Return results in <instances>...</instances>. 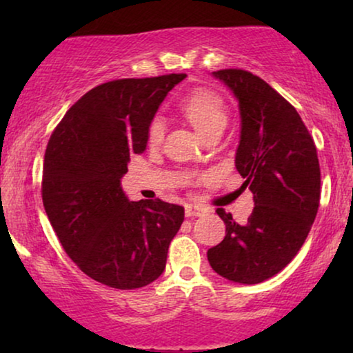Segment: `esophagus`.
<instances>
[{"label":"esophagus","instance_id":"34e87169","mask_svg":"<svg viewBox=\"0 0 353 353\" xmlns=\"http://www.w3.org/2000/svg\"><path fill=\"white\" fill-rule=\"evenodd\" d=\"M185 214H186V216H202L205 214V209H204V207H201V205L190 204V205H186Z\"/></svg>","mask_w":353,"mask_h":353}]
</instances>
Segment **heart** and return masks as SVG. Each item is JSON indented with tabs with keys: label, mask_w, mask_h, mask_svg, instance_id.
Segmentation results:
<instances>
[{
	"label": "heart",
	"mask_w": 353,
	"mask_h": 353,
	"mask_svg": "<svg viewBox=\"0 0 353 353\" xmlns=\"http://www.w3.org/2000/svg\"><path fill=\"white\" fill-rule=\"evenodd\" d=\"M180 109L201 137L214 130H223L228 122V110L223 98L209 90H194L181 101ZM162 138L163 122L161 119H154L149 127V141L157 144Z\"/></svg>",
	"instance_id": "obj_1"
}]
</instances>
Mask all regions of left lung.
<instances>
[{
  "instance_id": "left-lung-1",
  "label": "left lung",
  "mask_w": 353,
  "mask_h": 353,
  "mask_svg": "<svg viewBox=\"0 0 353 353\" xmlns=\"http://www.w3.org/2000/svg\"><path fill=\"white\" fill-rule=\"evenodd\" d=\"M239 103L236 168L254 194V210L236 223L223 209L220 244L207 250L220 276L257 284L281 272L305 243L320 205V163L301 115L267 81L241 69L212 72Z\"/></svg>"
}]
</instances>
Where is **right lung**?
Instances as JSON below:
<instances>
[{"mask_svg": "<svg viewBox=\"0 0 353 353\" xmlns=\"http://www.w3.org/2000/svg\"><path fill=\"white\" fill-rule=\"evenodd\" d=\"M185 77L96 86L67 110L48 141L41 183L48 219L77 267L109 288L137 289L161 276L185 220L181 205L128 201L120 186L130 156L146 149L159 105Z\"/></svg>", "mask_w": 353, "mask_h": 353, "instance_id": "obj_1", "label": "right lung"}]
</instances>
